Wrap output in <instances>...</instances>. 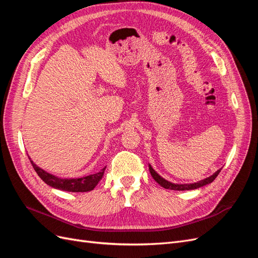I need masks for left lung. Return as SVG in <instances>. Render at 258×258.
<instances>
[{"label": "left lung", "instance_id": "8db88e82", "mask_svg": "<svg viewBox=\"0 0 258 258\" xmlns=\"http://www.w3.org/2000/svg\"><path fill=\"white\" fill-rule=\"evenodd\" d=\"M148 167H150V172H151L153 178L155 179L156 182H157L160 186H162L163 188H166V189H172V190H190V189H197V188H199V187H202V186H205V185H207V184L212 183V182L214 181V179L216 178V176H217L218 174H220L221 170H222V169L217 170L214 174H212L211 176H209V177H207V178H205V179H202V181H199V182H197V183H192V184H174V183L168 182L167 179L161 177V176L152 168L151 165L148 166Z\"/></svg>", "mask_w": 258, "mask_h": 258}]
</instances>
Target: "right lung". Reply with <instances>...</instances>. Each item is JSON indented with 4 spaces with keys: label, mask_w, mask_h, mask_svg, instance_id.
I'll return each mask as SVG.
<instances>
[{
    "label": "right lung",
    "mask_w": 258,
    "mask_h": 258,
    "mask_svg": "<svg viewBox=\"0 0 258 258\" xmlns=\"http://www.w3.org/2000/svg\"><path fill=\"white\" fill-rule=\"evenodd\" d=\"M29 159L31 161V165L33 166L35 172L37 173V175L40 176L46 184L53 187V188L66 190V191H72V192H83V191L92 190L97 186V184L101 181V178H102L104 174V170H105V168H103L96 173L87 175V176L79 177V178H61L46 172V171H44L40 167H37L35 163L31 160L30 157Z\"/></svg>",
    "instance_id": "right-lung-1"
}]
</instances>
